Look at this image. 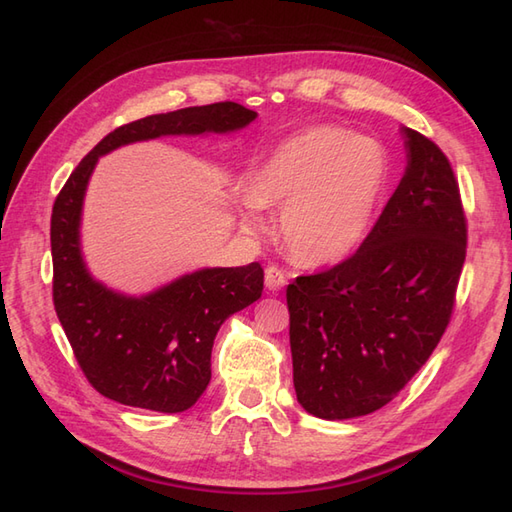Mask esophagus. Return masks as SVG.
<instances>
[{
    "label": "esophagus",
    "mask_w": 512,
    "mask_h": 512,
    "mask_svg": "<svg viewBox=\"0 0 512 512\" xmlns=\"http://www.w3.org/2000/svg\"><path fill=\"white\" fill-rule=\"evenodd\" d=\"M287 283V274L279 266H268L266 268V287L270 292H277Z\"/></svg>",
    "instance_id": "obj_1"
}]
</instances>
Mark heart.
Wrapping results in <instances>:
<instances>
[{"label":"heart","instance_id":"b5f03b06","mask_svg":"<svg viewBox=\"0 0 512 512\" xmlns=\"http://www.w3.org/2000/svg\"><path fill=\"white\" fill-rule=\"evenodd\" d=\"M391 175L378 140L337 125L287 136L251 173L244 225L257 227L259 207H281L279 235L298 264L326 266L361 246Z\"/></svg>","mask_w":512,"mask_h":512}]
</instances>
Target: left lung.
I'll list each match as a JSON object with an SVG mask.
<instances>
[{
    "label": "left lung",
    "mask_w": 512,
    "mask_h": 512,
    "mask_svg": "<svg viewBox=\"0 0 512 512\" xmlns=\"http://www.w3.org/2000/svg\"><path fill=\"white\" fill-rule=\"evenodd\" d=\"M402 131L406 173L357 253L287 285L296 398L322 419L391 402L452 318L467 253L461 192L437 144Z\"/></svg>",
    "instance_id": "1"
}]
</instances>
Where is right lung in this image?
Masks as SVG:
<instances>
[{"instance_id":"add662e5","label":"right lung","mask_w":512,"mask_h":512,"mask_svg":"<svg viewBox=\"0 0 512 512\" xmlns=\"http://www.w3.org/2000/svg\"><path fill=\"white\" fill-rule=\"evenodd\" d=\"M257 112L220 101L144 116L116 127L77 164L51 209L54 307L73 355L101 396L136 409L181 413L212 378V346L220 324L264 290L259 261L240 268H203L147 296L131 298L90 277L80 248L88 179L101 155L160 136L227 134Z\"/></svg>"}]
</instances>
